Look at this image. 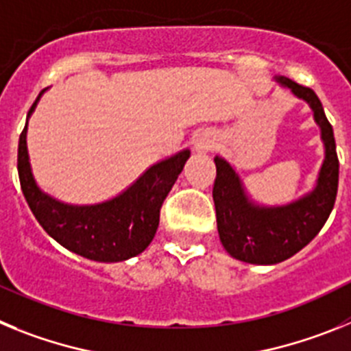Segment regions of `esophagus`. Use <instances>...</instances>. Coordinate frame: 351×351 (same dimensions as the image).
<instances>
[{
    "label": "esophagus",
    "mask_w": 351,
    "mask_h": 351,
    "mask_svg": "<svg viewBox=\"0 0 351 351\" xmlns=\"http://www.w3.org/2000/svg\"><path fill=\"white\" fill-rule=\"evenodd\" d=\"M213 145L214 137L210 133H200V135H197V138H195V149H197L198 153H206V151H209Z\"/></svg>",
    "instance_id": "34e87169"
}]
</instances>
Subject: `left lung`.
<instances>
[{
	"mask_svg": "<svg viewBox=\"0 0 351 351\" xmlns=\"http://www.w3.org/2000/svg\"><path fill=\"white\" fill-rule=\"evenodd\" d=\"M274 80L309 105L320 128L325 158L315 188L285 206H260L251 200L234 167L225 158H214L216 181L213 198L219 241L228 255L255 265L280 263L308 246L332 213L339 181L334 132L318 96L313 89L287 77H274Z\"/></svg>",
	"mask_w": 351,
	"mask_h": 351,
	"instance_id": "left-lung-1",
	"label": "left lung"
}]
</instances>
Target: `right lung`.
Returning a JSON list of instances; mask_svg holds the SVG:
<instances>
[{
  "label": "right lung",
  "mask_w": 351,
  "mask_h": 351,
  "mask_svg": "<svg viewBox=\"0 0 351 351\" xmlns=\"http://www.w3.org/2000/svg\"><path fill=\"white\" fill-rule=\"evenodd\" d=\"M43 89L31 105L27 119L35 112ZM27 121L19 137L17 170L21 188L36 221L56 243L71 253L95 262H123L141 255L151 244L160 223V209L182 167L190 149L158 161L117 197L91 206L61 202L42 191L31 172L27 154Z\"/></svg>",
  "instance_id": "1"
}]
</instances>
